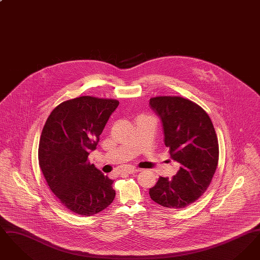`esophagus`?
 <instances>
[{
    "mask_svg": "<svg viewBox=\"0 0 260 260\" xmlns=\"http://www.w3.org/2000/svg\"><path fill=\"white\" fill-rule=\"evenodd\" d=\"M141 170L140 169H137V168H126V169H124V173H138V172H140Z\"/></svg>",
    "mask_w": 260,
    "mask_h": 260,
    "instance_id": "obj_1",
    "label": "esophagus"
}]
</instances>
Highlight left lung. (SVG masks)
<instances>
[{
	"label": "left lung",
	"instance_id": "obj_1",
	"mask_svg": "<svg viewBox=\"0 0 260 260\" xmlns=\"http://www.w3.org/2000/svg\"><path fill=\"white\" fill-rule=\"evenodd\" d=\"M149 105L161 119L165 145L180 165L172 179L160 176L149 189L151 199L169 209H183L210 186L218 162V141L209 115L180 96H157Z\"/></svg>",
	"mask_w": 260,
	"mask_h": 260
}]
</instances>
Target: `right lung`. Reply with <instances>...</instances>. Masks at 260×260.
I'll return each mask as SVG.
<instances>
[{
  "instance_id": "add662e5",
  "label": "right lung",
  "mask_w": 260,
  "mask_h": 260,
  "mask_svg": "<svg viewBox=\"0 0 260 260\" xmlns=\"http://www.w3.org/2000/svg\"><path fill=\"white\" fill-rule=\"evenodd\" d=\"M116 99L80 96L57 105L44 125L39 166L62 205L80 215H93L115 198L113 180L90 164L99 136L116 110Z\"/></svg>"
}]
</instances>
